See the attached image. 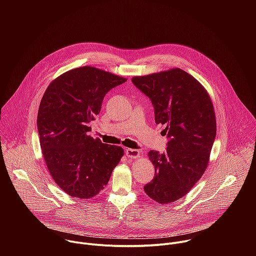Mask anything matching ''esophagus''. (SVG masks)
Here are the masks:
<instances>
[{
	"label": "esophagus",
	"instance_id": "obj_1",
	"mask_svg": "<svg viewBox=\"0 0 256 256\" xmlns=\"http://www.w3.org/2000/svg\"><path fill=\"white\" fill-rule=\"evenodd\" d=\"M126 155L130 159H136V158L140 157V152L138 150H134V149H126Z\"/></svg>",
	"mask_w": 256,
	"mask_h": 256
}]
</instances>
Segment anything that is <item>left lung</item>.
Returning a JSON list of instances; mask_svg holds the SVG:
<instances>
[{
  "label": "left lung",
  "mask_w": 256,
  "mask_h": 256,
  "mask_svg": "<svg viewBox=\"0 0 256 256\" xmlns=\"http://www.w3.org/2000/svg\"><path fill=\"white\" fill-rule=\"evenodd\" d=\"M132 84L154 106L155 122L165 126L166 152L150 151L155 177L144 186L159 204L184 196L206 169L216 138L214 105L202 84L181 68L134 77Z\"/></svg>",
  "instance_id": "8db88e82"
}]
</instances>
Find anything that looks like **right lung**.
I'll use <instances>...</instances> for the list:
<instances>
[{"label": "right lung", "mask_w": 256, "mask_h": 256, "mask_svg": "<svg viewBox=\"0 0 256 256\" xmlns=\"http://www.w3.org/2000/svg\"><path fill=\"white\" fill-rule=\"evenodd\" d=\"M126 81L85 66L64 72L42 96L38 128L44 161L58 188L72 198L98 194L124 156L122 147L103 144L88 132L106 93Z\"/></svg>", "instance_id": "obj_1"}]
</instances>
